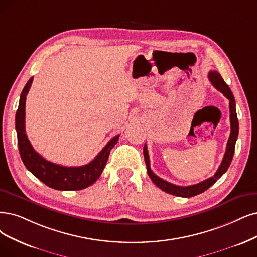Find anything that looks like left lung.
Instances as JSON below:
<instances>
[{"instance_id": "8db88e82", "label": "left lung", "mask_w": 257, "mask_h": 257, "mask_svg": "<svg viewBox=\"0 0 257 257\" xmlns=\"http://www.w3.org/2000/svg\"><path fill=\"white\" fill-rule=\"evenodd\" d=\"M208 79H210L211 83L214 85V87L221 92L224 96L229 99V107H230V120H231V134L229 141H227L226 144V149H225V154L222 159V162L219 166V168L217 169L216 174L212 177L208 178L204 181L195 184V185H189V186H179L169 183L165 180L161 179L157 175L154 174L153 170L150 169V161H149V155H148V150L146 144L144 145V158H145V163L147 167V174L149 178L159 188L162 189L165 193L174 195L177 197H183V198H189V197H194L196 195L201 194L205 192L207 188H210L218 179H219L229 168L232 159L234 156V150H235V144L237 141V137H238V131H239V123H238V118H237V113H236V103H235V98L234 95L229 88L223 78L221 77V75L218 73L217 71H210L208 72Z\"/></svg>"}]
</instances>
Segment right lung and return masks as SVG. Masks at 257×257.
Returning <instances> with one entry per match:
<instances>
[{"mask_svg": "<svg viewBox=\"0 0 257 257\" xmlns=\"http://www.w3.org/2000/svg\"><path fill=\"white\" fill-rule=\"evenodd\" d=\"M32 82L33 77L25 84L16 113L19 153H20L25 167L45 185L57 189V191H79V189L92 185L100 177L104 166H106L110 151L117 143L119 136L111 139L96 158L87 165L66 167L46 161L35 151L25 134V100Z\"/></svg>", "mask_w": 257, "mask_h": 257, "instance_id": "obj_1", "label": "right lung"}]
</instances>
